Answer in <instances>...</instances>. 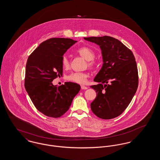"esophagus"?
Wrapping results in <instances>:
<instances>
[{
  "label": "esophagus",
  "mask_w": 160,
  "mask_h": 160,
  "mask_svg": "<svg viewBox=\"0 0 160 160\" xmlns=\"http://www.w3.org/2000/svg\"><path fill=\"white\" fill-rule=\"evenodd\" d=\"M81 88H82V89H83V90H86V89H88V88H87L86 86H83V85L81 86Z\"/></svg>",
  "instance_id": "esophagus-1"
}]
</instances>
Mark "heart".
Segmentation results:
<instances>
[{"label":"heart","instance_id":"b5f03b06","mask_svg":"<svg viewBox=\"0 0 160 160\" xmlns=\"http://www.w3.org/2000/svg\"><path fill=\"white\" fill-rule=\"evenodd\" d=\"M77 53L79 54L84 59L88 61V65L89 67H93L95 64L94 60L95 52L88 47H81L77 50ZM62 64L64 68H68L69 65V61L67 55H64L62 58ZM88 77V74L86 72H72L67 77V79L78 84H84Z\"/></svg>","mask_w":160,"mask_h":160}]
</instances>
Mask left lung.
<instances>
[{
	"mask_svg": "<svg viewBox=\"0 0 160 160\" xmlns=\"http://www.w3.org/2000/svg\"><path fill=\"white\" fill-rule=\"evenodd\" d=\"M99 46L103 64L91 86L97 93L91 104L99 118L118 117L128 106L137 91L138 71L132 52L117 39L108 37L84 38Z\"/></svg>",
	"mask_w": 160,
	"mask_h": 160,
	"instance_id": "1",
	"label": "left lung"
}]
</instances>
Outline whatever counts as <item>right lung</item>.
Instances as JSON below:
<instances>
[{"instance_id":"1","label":"right lung","mask_w":160,"mask_h":160,"mask_svg":"<svg viewBox=\"0 0 160 160\" xmlns=\"http://www.w3.org/2000/svg\"><path fill=\"white\" fill-rule=\"evenodd\" d=\"M77 41L50 38L42 42L29 56L26 66L24 86L34 106L47 116L59 118L66 113L80 86L65 82L57 86L52 82L62 76V58Z\"/></svg>"}]
</instances>
